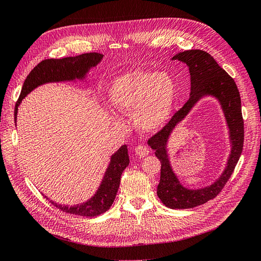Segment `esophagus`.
<instances>
[{
	"label": "esophagus",
	"mask_w": 261,
	"mask_h": 261,
	"mask_svg": "<svg viewBox=\"0 0 261 261\" xmlns=\"http://www.w3.org/2000/svg\"><path fill=\"white\" fill-rule=\"evenodd\" d=\"M135 153L138 155V156H140V158H144V156H146V155H148L149 154V149L146 147V146H137L136 148H135Z\"/></svg>",
	"instance_id": "34e87169"
}]
</instances>
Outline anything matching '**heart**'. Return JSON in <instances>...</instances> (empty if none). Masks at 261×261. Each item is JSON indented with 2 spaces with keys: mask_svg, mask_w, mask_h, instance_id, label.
Segmentation results:
<instances>
[{
  "mask_svg": "<svg viewBox=\"0 0 261 261\" xmlns=\"http://www.w3.org/2000/svg\"><path fill=\"white\" fill-rule=\"evenodd\" d=\"M175 98L170 75L141 69L117 77L109 92L111 106L125 115L134 114V123L144 133L159 129L170 120Z\"/></svg>",
  "mask_w": 261,
  "mask_h": 261,
  "instance_id": "obj_1",
  "label": "heart"
}]
</instances>
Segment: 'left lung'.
Returning <instances> with one entry per match:
<instances>
[{"instance_id":"1","label":"left lung","mask_w":261,"mask_h":261,"mask_svg":"<svg viewBox=\"0 0 261 261\" xmlns=\"http://www.w3.org/2000/svg\"><path fill=\"white\" fill-rule=\"evenodd\" d=\"M172 60H178L188 66L191 74V97L162 129L148 139V145L154 150L155 156L161 162L160 183L156 189L158 197L163 204L171 209H189L215 198L231 177L243 151L244 121L238 86L209 53L202 50H187L177 53ZM204 95L218 98L224 110L230 134L231 154L226 170L215 184L200 190H188L179 183L171 170L166 144L175 126Z\"/></svg>"}]
</instances>
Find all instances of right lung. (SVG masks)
I'll return each instance as SVG.
<instances>
[{
    "instance_id": "add662e5",
    "label": "right lung",
    "mask_w": 261,
    "mask_h": 261,
    "mask_svg": "<svg viewBox=\"0 0 261 261\" xmlns=\"http://www.w3.org/2000/svg\"><path fill=\"white\" fill-rule=\"evenodd\" d=\"M103 55L100 53H85L64 59H48L41 61L34 67L23 82L20 96L15 106V122L17 117V110L21 100L33 91L38 86L46 83L66 82L75 80H84L86 74L91 67L98 65ZM129 164L127 153V146L123 145L111 156L109 167L101 181L97 193L93 197L81 204L76 206H62L52 200L51 203L63 212L82 217H97L110 209L115 199L117 189L120 187L121 175L125 168Z\"/></svg>"
}]
</instances>
